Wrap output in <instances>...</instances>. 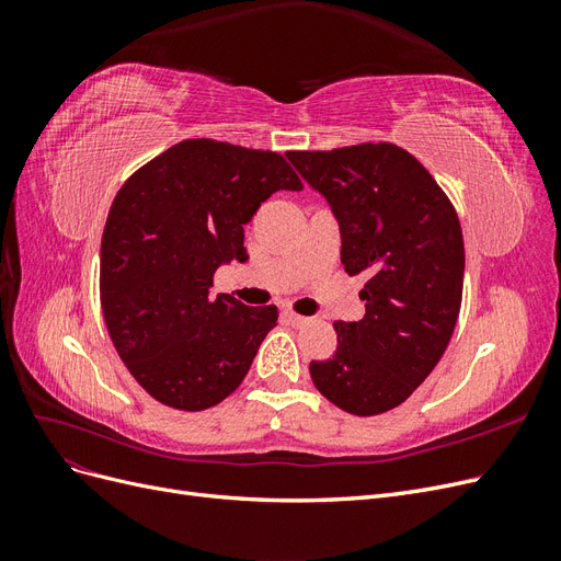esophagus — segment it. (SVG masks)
Wrapping results in <instances>:
<instances>
[{
    "label": "esophagus",
    "instance_id": "34e87169",
    "mask_svg": "<svg viewBox=\"0 0 561 561\" xmlns=\"http://www.w3.org/2000/svg\"><path fill=\"white\" fill-rule=\"evenodd\" d=\"M283 318H285L287 322H290L293 328H301V325H307V322H309V318H304V316H299V313H295V311H290V309L283 311Z\"/></svg>",
    "mask_w": 561,
    "mask_h": 561
}]
</instances>
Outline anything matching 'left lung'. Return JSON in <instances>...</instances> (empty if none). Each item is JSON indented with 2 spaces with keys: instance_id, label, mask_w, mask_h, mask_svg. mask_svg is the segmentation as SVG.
<instances>
[{
  "instance_id": "1",
  "label": "left lung",
  "mask_w": 561,
  "mask_h": 561,
  "mask_svg": "<svg viewBox=\"0 0 561 561\" xmlns=\"http://www.w3.org/2000/svg\"><path fill=\"white\" fill-rule=\"evenodd\" d=\"M325 196L348 276L367 274L363 320H336V351L309 365L316 388L355 416L402 404L443 358L461 311L463 233L447 194L410 151L363 142L287 151Z\"/></svg>"
}]
</instances>
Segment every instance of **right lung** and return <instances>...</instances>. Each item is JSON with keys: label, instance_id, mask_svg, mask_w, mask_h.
<instances>
[{"label": "right lung", "instance_id": "obj_1", "mask_svg": "<svg viewBox=\"0 0 561 561\" xmlns=\"http://www.w3.org/2000/svg\"><path fill=\"white\" fill-rule=\"evenodd\" d=\"M301 180L276 151L182 140L118 190L100 245V304L130 375L161 404L201 412L241 386L276 307L210 297L215 271L245 262L243 225Z\"/></svg>", "mask_w": 561, "mask_h": 561}]
</instances>
